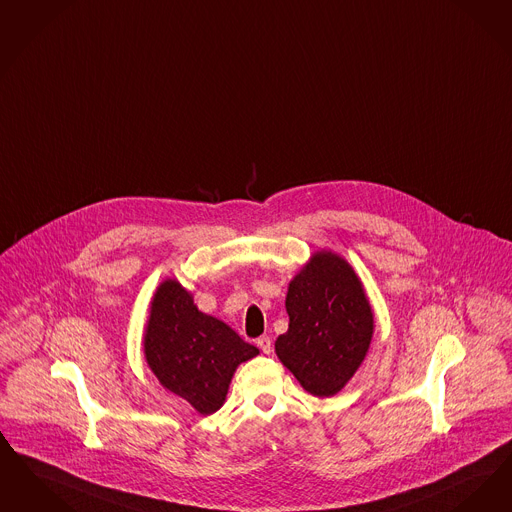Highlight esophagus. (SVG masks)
Returning <instances> with one entry per match:
<instances>
[{
  "instance_id": "esophagus-1",
  "label": "esophagus",
  "mask_w": 512,
  "mask_h": 512,
  "mask_svg": "<svg viewBox=\"0 0 512 512\" xmlns=\"http://www.w3.org/2000/svg\"><path fill=\"white\" fill-rule=\"evenodd\" d=\"M257 347L261 348L265 354H270V352H272V339L266 337V335L259 337V339H257Z\"/></svg>"
}]
</instances>
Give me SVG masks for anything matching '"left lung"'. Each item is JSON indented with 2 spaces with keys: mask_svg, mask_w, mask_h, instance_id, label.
I'll list each match as a JSON object with an SVG mask.
<instances>
[{
  "mask_svg": "<svg viewBox=\"0 0 512 512\" xmlns=\"http://www.w3.org/2000/svg\"><path fill=\"white\" fill-rule=\"evenodd\" d=\"M289 328L276 354L301 387L320 398L337 394L366 358L373 312L360 278L343 257L318 251L289 282Z\"/></svg>",
  "mask_w": 512,
  "mask_h": 512,
  "instance_id": "8db88e82",
  "label": "left lung"
}]
</instances>
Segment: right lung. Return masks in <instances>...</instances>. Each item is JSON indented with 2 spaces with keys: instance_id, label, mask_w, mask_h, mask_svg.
<instances>
[{
  "instance_id": "right-lung-1",
  "label": "right lung",
  "mask_w": 512,
  "mask_h": 512,
  "mask_svg": "<svg viewBox=\"0 0 512 512\" xmlns=\"http://www.w3.org/2000/svg\"><path fill=\"white\" fill-rule=\"evenodd\" d=\"M143 345L158 381L202 415L225 404L236 368L259 354L225 322L200 312L177 280L156 289Z\"/></svg>"
}]
</instances>
